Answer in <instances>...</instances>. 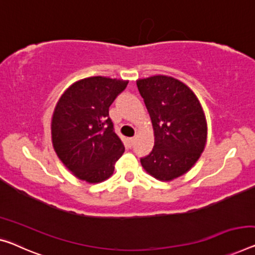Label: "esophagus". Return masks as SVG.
<instances>
[{"label": "esophagus", "mask_w": 255, "mask_h": 255, "mask_svg": "<svg viewBox=\"0 0 255 255\" xmlns=\"http://www.w3.org/2000/svg\"><path fill=\"white\" fill-rule=\"evenodd\" d=\"M134 141H135V138H128V143L130 144L134 143Z\"/></svg>", "instance_id": "34e87169"}]
</instances>
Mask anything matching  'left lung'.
Instances as JSON below:
<instances>
[{"mask_svg": "<svg viewBox=\"0 0 255 255\" xmlns=\"http://www.w3.org/2000/svg\"><path fill=\"white\" fill-rule=\"evenodd\" d=\"M149 113L155 144L141 158L148 174L160 181L181 177L204 151L207 123L195 93L177 78L156 75L136 81Z\"/></svg>", "mask_w": 255, "mask_h": 255, "instance_id": "left-lung-1", "label": "left lung"}]
</instances>
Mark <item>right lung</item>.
<instances>
[{"instance_id": "1", "label": "right lung", "mask_w": 255, "mask_h": 255, "mask_svg": "<svg viewBox=\"0 0 255 255\" xmlns=\"http://www.w3.org/2000/svg\"><path fill=\"white\" fill-rule=\"evenodd\" d=\"M128 81L92 76L73 83L54 108L51 135L58 157L77 179L107 180L124 152L109 107Z\"/></svg>"}]
</instances>
